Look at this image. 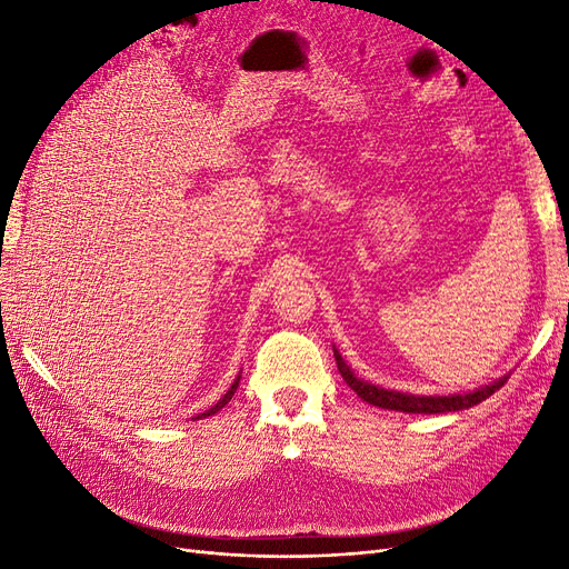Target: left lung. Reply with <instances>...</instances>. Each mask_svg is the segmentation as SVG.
<instances>
[{
    "label": "left lung",
    "instance_id": "left-lung-1",
    "mask_svg": "<svg viewBox=\"0 0 569 569\" xmlns=\"http://www.w3.org/2000/svg\"><path fill=\"white\" fill-rule=\"evenodd\" d=\"M337 358V368L341 372L343 380L347 385L360 396V399L372 403V406H380L387 410H401V412H456V410H465V408H472L477 403H481L485 399L496 391L498 385H491L487 389H479L475 393H465V396H406V393H396V391H387V389H377L368 382H360L358 377H353V372L343 363L341 356L335 353Z\"/></svg>",
    "mask_w": 569,
    "mask_h": 569
}]
</instances>
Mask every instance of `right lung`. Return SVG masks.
Returning <instances> with one entry per match:
<instances>
[{
	"mask_svg": "<svg viewBox=\"0 0 569 569\" xmlns=\"http://www.w3.org/2000/svg\"><path fill=\"white\" fill-rule=\"evenodd\" d=\"M237 385H239V382H234V385H232V387H230V391H228V393H226V396H222V399H220V401H218V403H216V406H213V408H211V410H209V412H216V410H218V408H222V406H226V403H228V401H230V399H232V393H234V389H237Z\"/></svg>",
	"mask_w": 569,
	"mask_h": 569,
	"instance_id": "obj_1",
	"label": "right lung"
}]
</instances>
